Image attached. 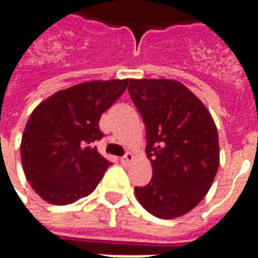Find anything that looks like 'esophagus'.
Instances as JSON below:
<instances>
[{"label":"esophagus","mask_w":258,"mask_h":258,"mask_svg":"<svg viewBox=\"0 0 258 258\" xmlns=\"http://www.w3.org/2000/svg\"><path fill=\"white\" fill-rule=\"evenodd\" d=\"M133 160H134V155H133V153H130V152H127L124 156L120 157V162L123 163V164H130Z\"/></svg>","instance_id":"esophagus-1"}]
</instances>
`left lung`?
Segmentation results:
<instances>
[{
  "instance_id": "obj_1",
  "label": "left lung",
  "mask_w": 258,
  "mask_h": 258,
  "mask_svg": "<svg viewBox=\"0 0 258 258\" xmlns=\"http://www.w3.org/2000/svg\"><path fill=\"white\" fill-rule=\"evenodd\" d=\"M128 94L145 124L153 168L151 182L135 186L137 199L157 218L186 214L209 192L220 164L213 117L174 80H130Z\"/></svg>"
}]
</instances>
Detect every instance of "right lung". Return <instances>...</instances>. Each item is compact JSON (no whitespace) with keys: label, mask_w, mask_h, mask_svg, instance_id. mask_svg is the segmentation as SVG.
<instances>
[{"label":"right lung","mask_w":258,"mask_h":258,"mask_svg":"<svg viewBox=\"0 0 258 258\" xmlns=\"http://www.w3.org/2000/svg\"><path fill=\"white\" fill-rule=\"evenodd\" d=\"M128 80L88 81L62 90L33 110L22 137V166L31 188L51 205H69L95 189L112 163L94 146L106 112Z\"/></svg>","instance_id":"right-lung-1"}]
</instances>
